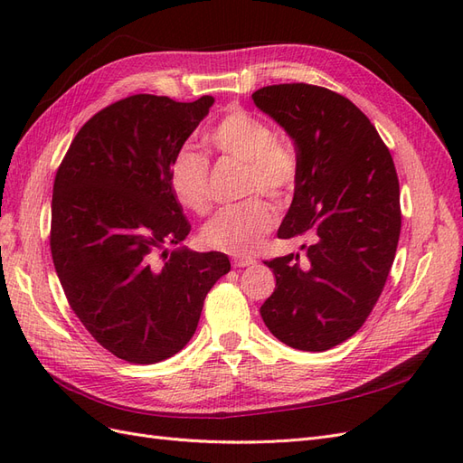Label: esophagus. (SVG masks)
I'll list each match as a JSON object with an SVG mask.
<instances>
[{"mask_svg":"<svg viewBox=\"0 0 463 463\" xmlns=\"http://www.w3.org/2000/svg\"><path fill=\"white\" fill-rule=\"evenodd\" d=\"M255 264V259H249V257H235L233 259V266L235 269H245V266Z\"/></svg>","mask_w":463,"mask_h":463,"instance_id":"1","label":"esophagus"}]
</instances>
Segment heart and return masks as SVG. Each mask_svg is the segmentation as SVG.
<instances>
[{"mask_svg":"<svg viewBox=\"0 0 463 463\" xmlns=\"http://www.w3.org/2000/svg\"><path fill=\"white\" fill-rule=\"evenodd\" d=\"M220 154L245 164V193H264L276 203L288 199L298 181L293 148L272 137L270 125L247 109L233 108L208 133ZM208 158L193 146L179 148L170 164V187L175 199L197 214L210 208ZM272 206L255 197L222 208L203 230V241L223 253L247 257L255 253L274 226Z\"/></svg>","mask_w":463,"mask_h":463,"instance_id":"1","label":"heart"}]
</instances>
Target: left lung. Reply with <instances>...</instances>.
Segmentation results:
<instances>
[{"label":"left lung","mask_w":463,"mask_h":463,"mask_svg":"<svg viewBox=\"0 0 463 463\" xmlns=\"http://www.w3.org/2000/svg\"><path fill=\"white\" fill-rule=\"evenodd\" d=\"M255 106L293 141L298 181L279 240L307 237L299 253L266 260L276 289L260 307L279 342L326 352L363 326L386 284L400 240V184L374 125L342 94L272 85Z\"/></svg>","instance_id":"8db88e82"}]
</instances>
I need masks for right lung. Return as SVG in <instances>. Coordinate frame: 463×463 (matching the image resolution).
<instances>
[{
  "label": "right lung",
  "instance_id": "right-lung-1",
  "mask_svg": "<svg viewBox=\"0 0 463 463\" xmlns=\"http://www.w3.org/2000/svg\"><path fill=\"white\" fill-rule=\"evenodd\" d=\"M213 104V96L125 98L82 125L55 174V272L92 338L129 363L152 365L184 349L206 293L230 272L228 255L179 247L191 226L170 187L174 156Z\"/></svg>",
  "mask_w": 463,
  "mask_h": 463
}]
</instances>
